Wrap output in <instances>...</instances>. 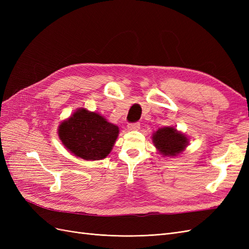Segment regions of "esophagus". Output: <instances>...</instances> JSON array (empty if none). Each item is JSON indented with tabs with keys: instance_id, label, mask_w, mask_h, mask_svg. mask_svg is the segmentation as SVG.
Segmentation results:
<instances>
[{
	"instance_id": "obj_1",
	"label": "esophagus",
	"mask_w": 249,
	"mask_h": 249,
	"mask_svg": "<svg viewBox=\"0 0 249 249\" xmlns=\"http://www.w3.org/2000/svg\"><path fill=\"white\" fill-rule=\"evenodd\" d=\"M139 127H140L139 123H134V124H127V130L129 131H137V130H139Z\"/></svg>"
}]
</instances>
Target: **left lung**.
<instances>
[{
	"mask_svg": "<svg viewBox=\"0 0 249 249\" xmlns=\"http://www.w3.org/2000/svg\"><path fill=\"white\" fill-rule=\"evenodd\" d=\"M152 141L163 157L175 158L182 154L189 145L187 135L178 131L175 126H163L152 135Z\"/></svg>",
	"mask_w": 249,
	"mask_h": 249,
	"instance_id": "8db88e82",
	"label": "left lung"
}]
</instances>
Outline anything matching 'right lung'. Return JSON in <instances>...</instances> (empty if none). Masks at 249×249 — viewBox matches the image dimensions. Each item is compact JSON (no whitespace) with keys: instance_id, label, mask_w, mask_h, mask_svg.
<instances>
[{"instance_id":"add662e5","label":"right lung","mask_w":249,"mask_h":249,"mask_svg":"<svg viewBox=\"0 0 249 249\" xmlns=\"http://www.w3.org/2000/svg\"><path fill=\"white\" fill-rule=\"evenodd\" d=\"M119 129L100 113L79 108L58 126V136L71 154L85 161L103 160L114 146Z\"/></svg>"}]
</instances>
